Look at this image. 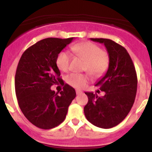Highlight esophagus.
<instances>
[{
    "label": "esophagus",
    "mask_w": 152,
    "mask_h": 152,
    "mask_svg": "<svg viewBox=\"0 0 152 152\" xmlns=\"http://www.w3.org/2000/svg\"><path fill=\"white\" fill-rule=\"evenodd\" d=\"M76 94H77V95L81 94H82V91H78V90H77V91H76Z\"/></svg>",
    "instance_id": "obj_1"
}]
</instances>
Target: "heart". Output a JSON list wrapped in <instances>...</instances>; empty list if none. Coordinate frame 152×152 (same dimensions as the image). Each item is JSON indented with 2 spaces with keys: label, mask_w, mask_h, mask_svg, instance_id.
Returning a JSON list of instances; mask_svg holds the SVG:
<instances>
[{
  "label": "heart",
  "mask_w": 152,
  "mask_h": 152,
  "mask_svg": "<svg viewBox=\"0 0 152 152\" xmlns=\"http://www.w3.org/2000/svg\"><path fill=\"white\" fill-rule=\"evenodd\" d=\"M72 50L77 56L87 61L85 70L95 77H99L107 71L109 66V56L100 47L91 42H84L72 47ZM71 56L66 52H61L58 55L56 64L58 69L63 72L69 70ZM88 76L82 74L72 73L67 76L66 80L69 85L80 89L89 82Z\"/></svg>",
  "instance_id": "1"
}]
</instances>
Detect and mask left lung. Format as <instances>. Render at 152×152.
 Returning <instances> with one entry per match:
<instances>
[{
  "label": "left lung",
  "mask_w": 152,
  "mask_h": 152,
  "mask_svg": "<svg viewBox=\"0 0 152 152\" xmlns=\"http://www.w3.org/2000/svg\"><path fill=\"white\" fill-rule=\"evenodd\" d=\"M103 44L109 55L107 73L95 86L105 92L98 96L85 92L88 102L84 107L86 118L99 128L117 126L128 115L133 106L137 91V75L129 54L124 47L108 39H91Z\"/></svg>",
  "instance_id": "left-lung-1"
}]
</instances>
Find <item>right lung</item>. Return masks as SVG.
I'll list each match as a JSON object with an SVG mask.
<instances>
[{
    "label": "right lung",
    "instance_id": "1",
    "mask_svg": "<svg viewBox=\"0 0 152 152\" xmlns=\"http://www.w3.org/2000/svg\"><path fill=\"white\" fill-rule=\"evenodd\" d=\"M74 38H46L37 42L23 53L15 75V91L19 107L32 124L50 129L61 124L76 96L75 90L64 84L56 58ZM59 82L63 91L50 90Z\"/></svg>",
    "mask_w": 152,
    "mask_h": 152
}]
</instances>
